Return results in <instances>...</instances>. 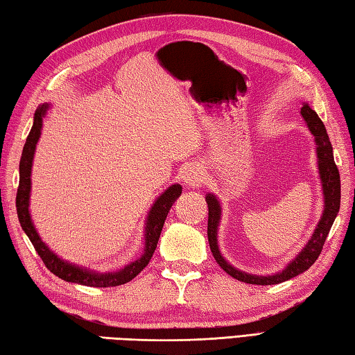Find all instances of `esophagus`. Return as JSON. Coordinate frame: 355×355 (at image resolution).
<instances>
[{
    "instance_id": "obj_1",
    "label": "esophagus",
    "mask_w": 355,
    "mask_h": 355,
    "mask_svg": "<svg viewBox=\"0 0 355 355\" xmlns=\"http://www.w3.org/2000/svg\"><path fill=\"white\" fill-rule=\"evenodd\" d=\"M183 180H184V183L187 186H192V187L200 186V184L205 183V173H202L201 168H198V166L192 164V166H189V168L186 169Z\"/></svg>"
}]
</instances>
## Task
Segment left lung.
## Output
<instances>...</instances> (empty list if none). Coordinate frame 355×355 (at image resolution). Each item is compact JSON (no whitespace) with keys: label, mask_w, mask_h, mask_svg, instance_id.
I'll list each match as a JSON object with an SVG mask.
<instances>
[{"label":"left lung","mask_w":355,"mask_h":355,"mask_svg":"<svg viewBox=\"0 0 355 355\" xmlns=\"http://www.w3.org/2000/svg\"><path fill=\"white\" fill-rule=\"evenodd\" d=\"M300 114L305 119V122L310 128L311 134L315 139V145H318V158H319V171H320V178H322V186H323V195H325V210H323V216L318 224V227L314 230V235L310 239V243L306 244L302 252L294 259L288 267L284 271L273 276H253L247 275L244 271H239L233 268L230 263L224 261L220 250H218V243H216V232H218V224H220V216H221V209L220 202L214 197V195H207V207H209V218H207V238H209V245L210 250L214 253V258L218 262L225 273L230 275L232 277L238 279V281H243L247 284H256V285H275L281 284L284 281H288V279L304 273L305 270L310 268L315 259L319 258L322 253L323 244H325V239L331 230V225H333L336 216L338 214V209H340V175H338L337 164L334 162L333 155V146H331L329 137L325 130V125H323L319 116L315 114L308 105L305 103L302 108H300Z\"/></svg>","instance_id":"1"}]
</instances>
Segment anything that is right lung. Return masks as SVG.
Masks as SVG:
<instances>
[{"instance_id":"1","label":"right lung","mask_w":355,"mask_h":355,"mask_svg":"<svg viewBox=\"0 0 355 355\" xmlns=\"http://www.w3.org/2000/svg\"><path fill=\"white\" fill-rule=\"evenodd\" d=\"M47 110H49V105H42V107L36 110L33 126L27 135L24 149H22V154H21L19 186L17 192V214H18V220L21 223V227L26 232L30 243L33 244L36 253L40 254V258L45 263V267H47L53 275L64 279V281L87 285V286H99V288L101 286L105 288V286H117V285L130 282L148 266V262L150 261V258H153L166 216H168L172 205L180 197V193H182V186L180 184L171 186L169 189L164 193H162V197L154 202V206L150 209V212L148 215V221H146L145 252H143L141 258L131 262L130 266H126L122 271H117V273H108V275H99V273H92V271L82 270L79 267L71 266V263L64 262L62 259H59L55 253L50 252V248L42 243L40 235H37L33 227L32 220H30V214H28L30 172H32V160H33L36 143L40 140V135H41L42 117L45 116V111Z\"/></svg>"}]
</instances>
